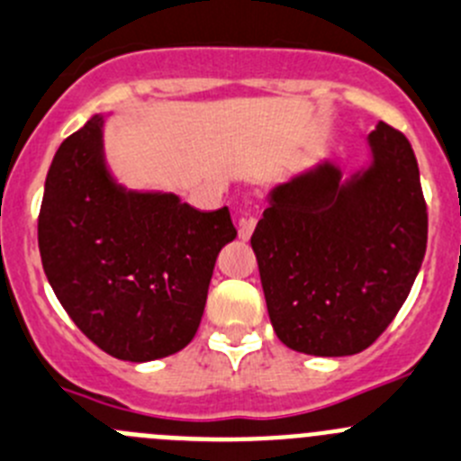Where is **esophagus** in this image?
<instances>
[{
  "mask_svg": "<svg viewBox=\"0 0 461 461\" xmlns=\"http://www.w3.org/2000/svg\"><path fill=\"white\" fill-rule=\"evenodd\" d=\"M256 223H258L256 217H251V214H244V217L240 219V240H244V242H247V240H251L253 230H256Z\"/></svg>",
  "mask_w": 461,
  "mask_h": 461,
  "instance_id": "34e87169",
  "label": "esophagus"
}]
</instances>
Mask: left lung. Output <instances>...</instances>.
Wrapping results in <instances>:
<instances>
[{"label": "left lung", "mask_w": 461, "mask_h": 461, "mask_svg": "<svg viewBox=\"0 0 461 461\" xmlns=\"http://www.w3.org/2000/svg\"><path fill=\"white\" fill-rule=\"evenodd\" d=\"M369 162L344 176L323 158L278 183L253 230L276 335L292 350L341 357L392 323L425 256L419 165L401 131L378 122Z\"/></svg>", "instance_id": "8db88e82"}]
</instances>
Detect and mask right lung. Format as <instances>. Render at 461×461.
<instances>
[{
	"mask_svg": "<svg viewBox=\"0 0 461 461\" xmlns=\"http://www.w3.org/2000/svg\"><path fill=\"white\" fill-rule=\"evenodd\" d=\"M96 113L56 151L38 247L65 312L126 362L178 353L196 335L219 251L238 238L228 208L201 212L174 192L129 190L108 167Z\"/></svg>",
	"mask_w": 461,
	"mask_h": 461,
	"instance_id": "1",
	"label": "right lung"
}]
</instances>
